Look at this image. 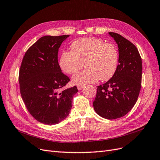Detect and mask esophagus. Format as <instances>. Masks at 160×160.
I'll use <instances>...</instances> for the list:
<instances>
[{
  "instance_id": "1",
  "label": "esophagus",
  "mask_w": 160,
  "mask_h": 160,
  "mask_svg": "<svg viewBox=\"0 0 160 160\" xmlns=\"http://www.w3.org/2000/svg\"><path fill=\"white\" fill-rule=\"evenodd\" d=\"M84 88V86H77V89H78L79 91H81Z\"/></svg>"
}]
</instances>
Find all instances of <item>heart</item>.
<instances>
[{"label":"heart","mask_w":160,"mask_h":160,"mask_svg":"<svg viewBox=\"0 0 160 160\" xmlns=\"http://www.w3.org/2000/svg\"><path fill=\"white\" fill-rule=\"evenodd\" d=\"M86 69L72 77V83L78 86L95 83L100 79L108 81L112 77L119 65V52L111 43L99 38H79L72 43L71 51L61 52L59 65L62 71L72 74L83 67Z\"/></svg>","instance_id":"1"}]
</instances>
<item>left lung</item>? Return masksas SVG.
Segmentation results:
<instances>
[{
  "label": "left lung",
  "instance_id": "1",
  "mask_svg": "<svg viewBox=\"0 0 160 160\" xmlns=\"http://www.w3.org/2000/svg\"><path fill=\"white\" fill-rule=\"evenodd\" d=\"M109 35L118 44L119 65L108 81L97 87L93 104L101 117L115 119L126 115L136 103L141 89L142 62L133 43L118 33L109 32Z\"/></svg>",
  "mask_w": 160,
  "mask_h": 160
}]
</instances>
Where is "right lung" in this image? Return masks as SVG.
Listing matches in <instances>:
<instances>
[{"label":"right lung","mask_w":160,"mask_h":160,"mask_svg":"<svg viewBox=\"0 0 160 160\" xmlns=\"http://www.w3.org/2000/svg\"><path fill=\"white\" fill-rule=\"evenodd\" d=\"M69 35L41 37L24 56L18 81L22 99L28 111L38 122L57 124L69 115L77 87L61 91L70 81L62 72L58 52Z\"/></svg>","instance_id":"obj_1"}]
</instances>
